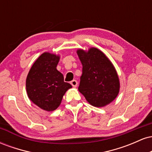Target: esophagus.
Returning a JSON list of instances; mask_svg holds the SVG:
<instances>
[{
  "instance_id": "34e87169",
  "label": "esophagus",
  "mask_w": 152,
  "mask_h": 152,
  "mask_svg": "<svg viewBox=\"0 0 152 152\" xmlns=\"http://www.w3.org/2000/svg\"><path fill=\"white\" fill-rule=\"evenodd\" d=\"M71 84L72 85L73 87H76L78 85V82L76 80H73V81H71Z\"/></svg>"
}]
</instances>
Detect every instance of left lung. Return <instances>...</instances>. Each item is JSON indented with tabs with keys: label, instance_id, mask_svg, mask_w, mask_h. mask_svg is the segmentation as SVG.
<instances>
[{
	"label": "left lung",
	"instance_id": "left-lung-1",
	"mask_svg": "<svg viewBox=\"0 0 152 152\" xmlns=\"http://www.w3.org/2000/svg\"><path fill=\"white\" fill-rule=\"evenodd\" d=\"M77 53L83 69L78 90L87 102L103 107L116 99L119 91V80L114 66L101 50L79 49Z\"/></svg>",
	"mask_w": 152,
	"mask_h": 152
}]
</instances>
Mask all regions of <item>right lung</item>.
I'll use <instances>...</instances> for the list:
<instances>
[{"label":"right lung","instance_id":"right-lung-1","mask_svg":"<svg viewBox=\"0 0 152 152\" xmlns=\"http://www.w3.org/2000/svg\"><path fill=\"white\" fill-rule=\"evenodd\" d=\"M58 61V56L43 53L35 61L26 78L28 98L48 111L56 109L66 91L72 87L56 69Z\"/></svg>","mask_w":152,"mask_h":152}]
</instances>
